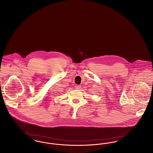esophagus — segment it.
Wrapping results in <instances>:
<instances>
[{
	"label": "esophagus",
	"instance_id": "34e87169",
	"mask_svg": "<svg viewBox=\"0 0 153 153\" xmlns=\"http://www.w3.org/2000/svg\"><path fill=\"white\" fill-rule=\"evenodd\" d=\"M75 88L76 89H80V88H81V85H75Z\"/></svg>",
	"mask_w": 153,
	"mask_h": 153
}]
</instances>
